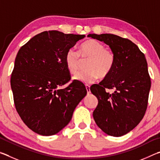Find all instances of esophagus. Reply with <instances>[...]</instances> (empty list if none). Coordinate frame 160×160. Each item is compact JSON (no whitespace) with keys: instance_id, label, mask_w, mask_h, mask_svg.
<instances>
[{"instance_id":"obj_1","label":"esophagus","mask_w":160,"mask_h":160,"mask_svg":"<svg viewBox=\"0 0 160 160\" xmlns=\"http://www.w3.org/2000/svg\"><path fill=\"white\" fill-rule=\"evenodd\" d=\"M85 87H86L87 92H88V94H90V93H91V91H90V86H89L88 85H85Z\"/></svg>"}]
</instances>
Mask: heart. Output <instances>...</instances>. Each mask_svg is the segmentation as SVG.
<instances>
[{
	"label": "heart",
	"mask_w": 160,
	"mask_h": 160,
	"mask_svg": "<svg viewBox=\"0 0 160 160\" xmlns=\"http://www.w3.org/2000/svg\"><path fill=\"white\" fill-rule=\"evenodd\" d=\"M81 60L85 62V70L75 76L78 81L86 84L95 82L98 78L109 76L115 65L113 51L105 48L102 43L94 39H88L81 44L79 51L70 48L65 54V64L70 74L75 75L80 68Z\"/></svg>",
	"instance_id": "obj_1"
}]
</instances>
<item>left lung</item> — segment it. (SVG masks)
<instances>
[{"mask_svg":"<svg viewBox=\"0 0 160 160\" xmlns=\"http://www.w3.org/2000/svg\"><path fill=\"white\" fill-rule=\"evenodd\" d=\"M88 37L109 45L116 57L109 76L91 86L98 99L94 119L105 133L122 136L138 125L147 110L151 87L147 61L138 46L126 38L112 34ZM112 88L114 93L107 92Z\"/></svg>","mask_w":160,"mask_h":160,"instance_id":"1","label":"left lung"}]
</instances>
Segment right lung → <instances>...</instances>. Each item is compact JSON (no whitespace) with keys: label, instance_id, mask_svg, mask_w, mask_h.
Wrapping results in <instances>:
<instances>
[{"label":"right lung","instance_id":"add662e5","mask_svg":"<svg viewBox=\"0 0 160 160\" xmlns=\"http://www.w3.org/2000/svg\"><path fill=\"white\" fill-rule=\"evenodd\" d=\"M84 34L56 30L41 32L22 47L10 78L15 109L25 125L37 133L55 135L70 121L87 94L80 82L70 80L65 54Z\"/></svg>","mask_w":160,"mask_h":160}]
</instances>
